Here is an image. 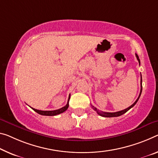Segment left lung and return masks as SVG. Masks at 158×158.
Wrapping results in <instances>:
<instances>
[{"mask_svg":"<svg viewBox=\"0 0 158 158\" xmlns=\"http://www.w3.org/2000/svg\"><path fill=\"white\" fill-rule=\"evenodd\" d=\"M136 58L138 60V61L139 62V64H140V60L139 58V56H138V55L136 53ZM141 92H142V77H141V91H140V94H139V96L138 97V98L136 99V101H135L133 104L131 105V106H129V107H127V109H124L123 110H121V111H119V112H102L101 110H98L96 107H95L94 106H92L93 109L95 111H96L98 114L99 115H101L102 117H119V116H121L123 114H124L125 112H127V111L129 110L131 108V107H133L136 104L137 101H139L140 96H141Z\"/></svg>","mask_w":158,"mask_h":158,"instance_id":"left-lung-1","label":"left lung"}]
</instances>
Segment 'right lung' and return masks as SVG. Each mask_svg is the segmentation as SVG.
<instances>
[{
  "label": "right lung",
  "instance_id": "obj_1",
  "mask_svg": "<svg viewBox=\"0 0 158 158\" xmlns=\"http://www.w3.org/2000/svg\"><path fill=\"white\" fill-rule=\"evenodd\" d=\"M70 99V95L69 96V98H68V101H67V103L65 106L62 107V108H60L58 110H51V111H44V110H36L34 109L33 107H31L32 109L34 110L35 112H36L37 113L41 115H46V116H55V115L59 114L60 113H62L64 111L67 110V109L69 107V101Z\"/></svg>",
  "mask_w": 158,
  "mask_h": 158
}]
</instances>
